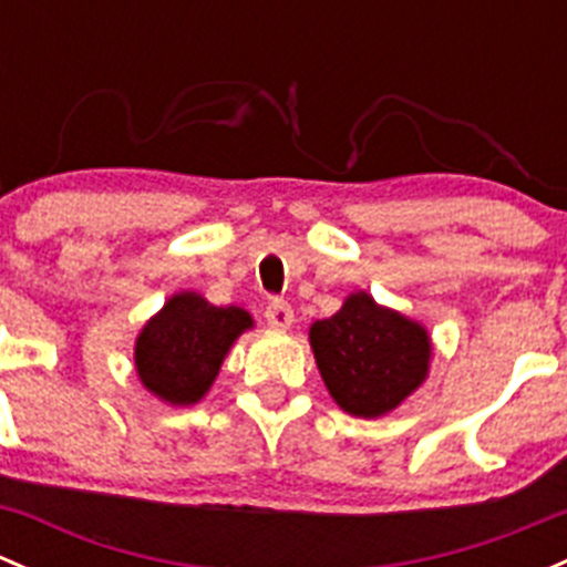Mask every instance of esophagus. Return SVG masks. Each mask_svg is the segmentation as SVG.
<instances>
[{"label": "esophagus", "mask_w": 567, "mask_h": 567, "mask_svg": "<svg viewBox=\"0 0 567 567\" xmlns=\"http://www.w3.org/2000/svg\"><path fill=\"white\" fill-rule=\"evenodd\" d=\"M266 320L268 326H274V329H290V326H293V310H290L288 301L274 299L268 301L266 307Z\"/></svg>", "instance_id": "1"}]
</instances>
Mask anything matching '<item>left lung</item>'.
<instances>
[{"mask_svg":"<svg viewBox=\"0 0 567 567\" xmlns=\"http://www.w3.org/2000/svg\"><path fill=\"white\" fill-rule=\"evenodd\" d=\"M326 390L351 416L375 420L398 409L431 368V334L364 290L348 296L331 318L310 326Z\"/></svg>","mask_w":567,"mask_h":567,"instance_id":"obj_1","label":"left lung"}]
</instances>
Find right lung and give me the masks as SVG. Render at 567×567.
Masks as SVG:
<instances>
[{
  "instance_id": "add662e5",
  "label": "right lung",
  "mask_w": 567,
  "mask_h": 567,
  "mask_svg": "<svg viewBox=\"0 0 567 567\" xmlns=\"http://www.w3.org/2000/svg\"><path fill=\"white\" fill-rule=\"evenodd\" d=\"M251 326L255 320L241 307H214L194 290L175 293L136 337V375L164 403H197L219 375L233 342Z\"/></svg>"
}]
</instances>
